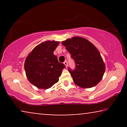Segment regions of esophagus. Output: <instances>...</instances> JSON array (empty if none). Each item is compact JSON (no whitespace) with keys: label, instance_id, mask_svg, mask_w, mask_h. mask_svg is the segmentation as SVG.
<instances>
[{"label":"esophagus","instance_id":"1","mask_svg":"<svg viewBox=\"0 0 127 127\" xmlns=\"http://www.w3.org/2000/svg\"><path fill=\"white\" fill-rule=\"evenodd\" d=\"M64 65H65L66 67H67V62L66 61H65V62H64Z\"/></svg>","mask_w":127,"mask_h":127}]
</instances>
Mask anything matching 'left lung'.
Instances as JSON below:
<instances>
[{"label":"left lung","mask_w":127,"mask_h":127,"mask_svg":"<svg viewBox=\"0 0 127 127\" xmlns=\"http://www.w3.org/2000/svg\"><path fill=\"white\" fill-rule=\"evenodd\" d=\"M76 62V69H69L74 83L83 88L94 87L101 80L105 64L99 51L85 38L74 36L62 42Z\"/></svg>","instance_id":"1"}]
</instances>
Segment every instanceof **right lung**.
Returning a JSON list of instances; mask_svg holds the SVG:
<instances>
[{"instance_id": "1", "label": "right lung", "mask_w": 127, "mask_h": 127, "mask_svg": "<svg viewBox=\"0 0 127 127\" xmlns=\"http://www.w3.org/2000/svg\"><path fill=\"white\" fill-rule=\"evenodd\" d=\"M59 41L47 40L36 46L26 58L24 68L28 80L38 88L46 90L59 81L65 66L54 51Z\"/></svg>"}]
</instances>
